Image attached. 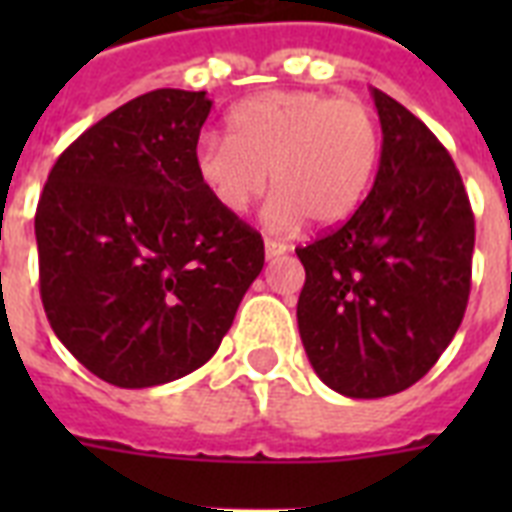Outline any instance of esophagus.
<instances>
[{"label": "esophagus", "mask_w": 512, "mask_h": 512, "mask_svg": "<svg viewBox=\"0 0 512 512\" xmlns=\"http://www.w3.org/2000/svg\"><path fill=\"white\" fill-rule=\"evenodd\" d=\"M287 244L284 241H276V239H265V257L273 260V257H281L287 255Z\"/></svg>", "instance_id": "obj_1"}]
</instances>
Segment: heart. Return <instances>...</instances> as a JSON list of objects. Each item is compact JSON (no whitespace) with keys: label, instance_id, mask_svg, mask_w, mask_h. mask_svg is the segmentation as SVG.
<instances>
[{"label":"heart","instance_id":"obj_1","mask_svg":"<svg viewBox=\"0 0 512 512\" xmlns=\"http://www.w3.org/2000/svg\"><path fill=\"white\" fill-rule=\"evenodd\" d=\"M228 138H201L196 177L228 215H244L268 185L265 223L289 231L311 217L340 225L372 191L382 132L366 103L313 90H271L228 114Z\"/></svg>","mask_w":512,"mask_h":512}]
</instances>
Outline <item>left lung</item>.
<instances>
[{"mask_svg":"<svg viewBox=\"0 0 512 512\" xmlns=\"http://www.w3.org/2000/svg\"><path fill=\"white\" fill-rule=\"evenodd\" d=\"M380 170L337 231L297 247V327L313 372L348 398L422 380L457 335L470 295L476 223L462 177L425 124L372 87Z\"/></svg>","mask_w":512,"mask_h":512,"instance_id":"obj_1","label":"left lung"}]
</instances>
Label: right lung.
Masks as SVG:
<instances>
[{
	"label": "right lung",
	"instance_id": "1",
	"mask_svg": "<svg viewBox=\"0 0 512 512\" xmlns=\"http://www.w3.org/2000/svg\"><path fill=\"white\" fill-rule=\"evenodd\" d=\"M209 111L207 92L124 103L60 154L36 207L52 332L116 388H154L207 364L263 271L260 233L196 177Z\"/></svg>",
	"mask_w": 512,
	"mask_h": 512
}]
</instances>
